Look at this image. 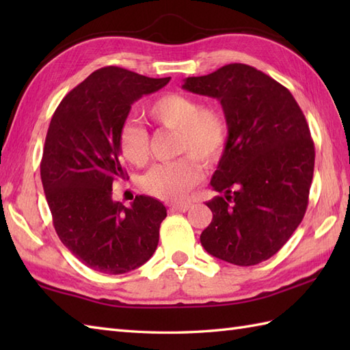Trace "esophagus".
<instances>
[{"mask_svg": "<svg viewBox=\"0 0 350 350\" xmlns=\"http://www.w3.org/2000/svg\"><path fill=\"white\" fill-rule=\"evenodd\" d=\"M189 207H191V203H187V202L171 204V209H173V211H177V212H187V211L189 209Z\"/></svg>", "mask_w": 350, "mask_h": 350, "instance_id": "esophagus-1", "label": "esophagus"}]
</instances>
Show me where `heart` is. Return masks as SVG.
Masks as SVG:
<instances>
[{"instance_id":"b5f03b06","label":"heart","mask_w":350,"mask_h":350,"mask_svg":"<svg viewBox=\"0 0 350 350\" xmlns=\"http://www.w3.org/2000/svg\"><path fill=\"white\" fill-rule=\"evenodd\" d=\"M146 114L158 126L177 132V153L191 154L154 165L143 177L141 188L148 196L177 202L202 179L196 156L206 165H212L224 153L228 141L227 120L218 108L202 107L197 99L182 93L159 96L146 107ZM118 148L132 165L144 167L148 162L147 131L137 123H124L118 133Z\"/></svg>"}]
</instances>
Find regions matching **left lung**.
Masks as SVG:
<instances>
[{
  "label": "left lung",
  "instance_id": "8db88e82",
  "mask_svg": "<svg viewBox=\"0 0 350 350\" xmlns=\"http://www.w3.org/2000/svg\"><path fill=\"white\" fill-rule=\"evenodd\" d=\"M182 88L219 100L228 124L211 180L224 196L206 203L213 218L200 242L224 262L262 263L282 248L307 211L314 144L306 116L286 87L248 64L189 77Z\"/></svg>",
  "mask_w": 350,
  "mask_h": 350
}]
</instances>
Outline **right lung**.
Segmentation results:
<instances>
[{
  "mask_svg": "<svg viewBox=\"0 0 350 350\" xmlns=\"http://www.w3.org/2000/svg\"><path fill=\"white\" fill-rule=\"evenodd\" d=\"M170 79L108 66L66 94L51 118L40 163L44 196L60 241L90 269L129 272L158 247L165 206L137 196L126 207L113 198V182L124 177L118 133L132 103Z\"/></svg>",
  "mask_w": 350,
  "mask_h": 350,
  "instance_id": "obj_1",
  "label": "right lung"
}]
</instances>
